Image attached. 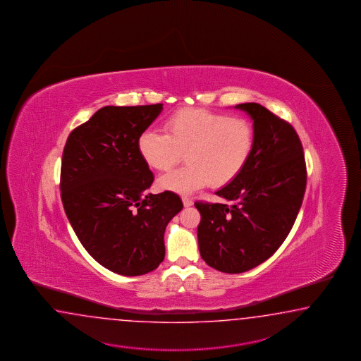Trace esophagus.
<instances>
[{"mask_svg":"<svg viewBox=\"0 0 361 361\" xmlns=\"http://www.w3.org/2000/svg\"><path fill=\"white\" fill-rule=\"evenodd\" d=\"M183 203H184L185 207L192 206V200L190 198H188V197H183Z\"/></svg>","mask_w":361,"mask_h":361,"instance_id":"34e87169","label":"esophagus"}]
</instances>
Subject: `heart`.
Returning a JSON list of instances; mask_svg holds the SVG:
<instances>
[{
  "mask_svg": "<svg viewBox=\"0 0 361 361\" xmlns=\"http://www.w3.org/2000/svg\"><path fill=\"white\" fill-rule=\"evenodd\" d=\"M249 121L204 109H181L164 121V133L145 129L137 147L145 163L169 171L183 158L188 164L158 181L161 189L192 192L209 184L223 186L240 175L254 147Z\"/></svg>",
  "mask_w": 361,
  "mask_h": 361,
  "instance_id": "b5f03b06",
  "label": "heart"
}]
</instances>
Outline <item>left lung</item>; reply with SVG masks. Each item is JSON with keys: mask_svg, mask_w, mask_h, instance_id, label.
<instances>
[{"mask_svg": "<svg viewBox=\"0 0 361 361\" xmlns=\"http://www.w3.org/2000/svg\"><path fill=\"white\" fill-rule=\"evenodd\" d=\"M235 109L254 121L249 161L217 190L224 203H194L200 257L224 273L246 272L272 257L295 223L307 184L303 146L293 126L262 104Z\"/></svg>", "mask_w": 361, "mask_h": 361, "instance_id": "left-lung-1", "label": "left lung"}]
</instances>
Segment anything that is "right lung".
<instances>
[{
	"label": "right lung",
	"mask_w": 361,
	"mask_h": 361,
	"mask_svg": "<svg viewBox=\"0 0 361 361\" xmlns=\"http://www.w3.org/2000/svg\"><path fill=\"white\" fill-rule=\"evenodd\" d=\"M163 104L104 106L66 141L61 169L64 212L93 259L111 272L141 276L164 259V231L183 209L154 181L137 141Z\"/></svg>",
	"instance_id": "obj_1"
}]
</instances>
